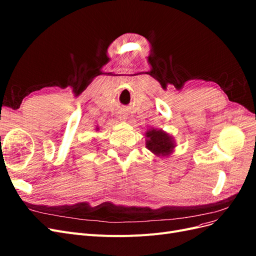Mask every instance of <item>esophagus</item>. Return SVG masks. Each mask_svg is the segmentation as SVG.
<instances>
[{"mask_svg":"<svg viewBox=\"0 0 256 256\" xmlns=\"http://www.w3.org/2000/svg\"><path fill=\"white\" fill-rule=\"evenodd\" d=\"M120 120H127V118H126V116L124 115V114H120Z\"/></svg>","mask_w":256,"mask_h":256,"instance_id":"34e87169","label":"esophagus"}]
</instances>
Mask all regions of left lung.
I'll use <instances>...</instances> for the list:
<instances>
[{"mask_svg": "<svg viewBox=\"0 0 256 256\" xmlns=\"http://www.w3.org/2000/svg\"><path fill=\"white\" fill-rule=\"evenodd\" d=\"M146 147L158 157H168L175 148L173 136L161 129L150 128L146 131Z\"/></svg>", "mask_w": 256, "mask_h": 256, "instance_id": "left-lung-1", "label": "left lung"}]
</instances>
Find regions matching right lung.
Wrapping results in <instances>:
<instances>
[{
  "mask_svg": "<svg viewBox=\"0 0 256 256\" xmlns=\"http://www.w3.org/2000/svg\"><path fill=\"white\" fill-rule=\"evenodd\" d=\"M96 129H97V130H98V128H96Z\"/></svg>",
  "mask_w": 256,
  "mask_h": 256,
  "instance_id": "1",
  "label": "right lung"
}]
</instances>
